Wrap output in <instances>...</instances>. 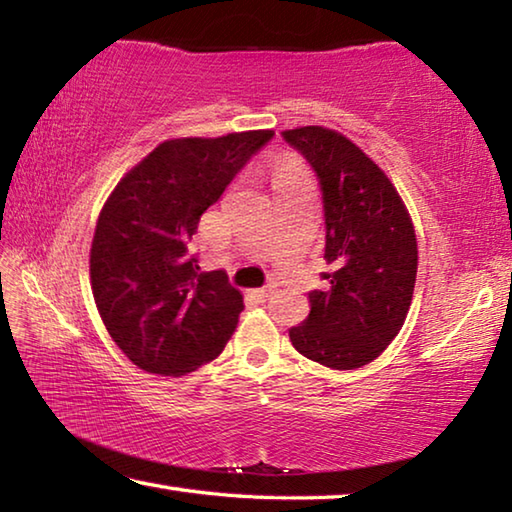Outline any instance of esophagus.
Here are the masks:
<instances>
[{"instance_id":"34e87169","label":"esophagus","mask_w":512,"mask_h":512,"mask_svg":"<svg viewBox=\"0 0 512 512\" xmlns=\"http://www.w3.org/2000/svg\"><path fill=\"white\" fill-rule=\"evenodd\" d=\"M253 296H255L257 300H262V302H264L268 296H271V289H266V287H264V289H255V291H253Z\"/></svg>"}]
</instances>
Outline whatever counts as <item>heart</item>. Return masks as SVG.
Masks as SVG:
<instances>
[{
    "mask_svg": "<svg viewBox=\"0 0 512 512\" xmlns=\"http://www.w3.org/2000/svg\"><path fill=\"white\" fill-rule=\"evenodd\" d=\"M305 173L298 167L293 160H277L275 164V183H284V180H293V178H302Z\"/></svg>",
    "mask_w": 512,
    "mask_h": 512,
    "instance_id": "heart-1",
    "label": "heart"
}]
</instances>
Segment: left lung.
<instances>
[{"label":"left lung","mask_w":512,"mask_h":512,"mask_svg":"<svg viewBox=\"0 0 512 512\" xmlns=\"http://www.w3.org/2000/svg\"><path fill=\"white\" fill-rule=\"evenodd\" d=\"M318 176L325 210L323 289L309 291L305 323L289 329L302 357L334 370L377 359L409 314L418 241L386 173L341 133L323 126L282 133Z\"/></svg>","instance_id":"1"}]
</instances>
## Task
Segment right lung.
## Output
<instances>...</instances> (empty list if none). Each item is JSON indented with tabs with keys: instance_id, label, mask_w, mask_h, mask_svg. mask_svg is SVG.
Wrapping results in <instances>:
<instances>
[{
	"instance_id": "obj_1",
	"label": "right lung",
	"mask_w": 512,
	"mask_h": 512,
	"mask_svg": "<svg viewBox=\"0 0 512 512\" xmlns=\"http://www.w3.org/2000/svg\"><path fill=\"white\" fill-rule=\"evenodd\" d=\"M273 131L162 142L103 205L90 250L97 309L137 368L180 377L223 352L244 298L189 250L207 207L273 140Z\"/></svg>"
}]
</instances>
